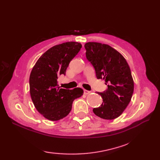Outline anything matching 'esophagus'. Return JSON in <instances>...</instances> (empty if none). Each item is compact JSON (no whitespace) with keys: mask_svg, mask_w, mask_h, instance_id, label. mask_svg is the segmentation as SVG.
<instances>
[{"mask_svg":"<svg viewBox=\"0 0 160 160\" xmlns=\"http://www.w3.org/2000/svg\"><path fill=\"white\" fill-rule=\"evenodd\" d=\"M90 93H91V91L84 89V94H85V95H88V94H89Z\"/></svg>","mask_w":160,"mask_h":160,"instance_id":"1","label":"esophagus"}]
</instances>
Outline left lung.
I'll use <instances>...</instances> for the list:
<instances>
[{
	"mask_svg": "<svg viewBox=\"0 0 160 160\" xmlns=\"http://www.w3.org/2000/svg\"><path fill=\"white\" fill-rule=\"evenodd\" d=\"M86 57L93 66L96 77L108 85L106 91L99 93L103 102L93 113L104 119H114L122 115L129 103L134 83L129 65L123 55L111 46L100 42L85 44Z\"/></svg>",
	"mask_w": 160,
	"mask_h": 160,
	"instance_id": "8db88e82",
	"label": "left lung"
}]
</instances>
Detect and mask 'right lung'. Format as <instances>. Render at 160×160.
Masks as SVG:
<instances>
[{
  "label": "right lung",
  "mask_w": 160,
  "mask_h": 160,
  "mask_svg": "<svg viewBox=\"0 0 160 160\" xmlns=\"http://www.w3.org/2000/svg\"><path fill=\"white\" fill-rule=\"evenodd\" d=\"M82 45L66 42L53 46L40 57L34 65L29 78L30 94L37 110L50 121H58L68 115L72 101L83 95V90L61 89L57 79L65 75L70 61Z\"/></svg>",
  "instance_id": "1"
}]
</instances>
